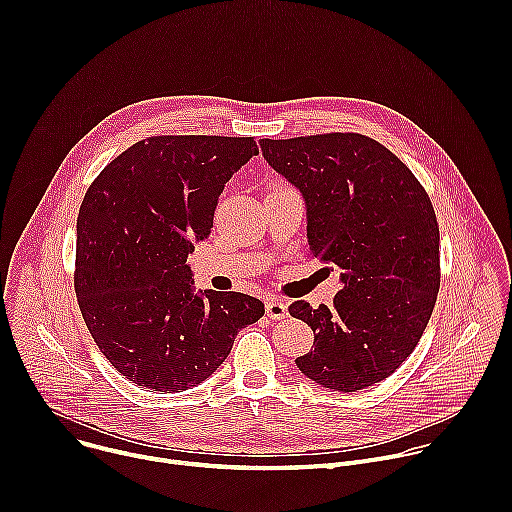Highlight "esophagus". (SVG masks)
<instances>
[{
    "label": "esophagus",
    "instance_id": "34e87169",
    "mask_svg": "<svg viewBox=\"0 0 512 512\" xmlns=\"http://www.w3.org/2000/svg\"><path fill=\"white\" fill-rule=\"evenodd\" d=\"M265 314L271 320H281L287 318V302L281 298H267L265 302Z\"/></svg>",
    "mask_w": 512,
    "mask_h": 512
}]
</instances>
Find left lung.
Masks as SVG:
<instances>
[{"label":"left lung","instance_id":"8db88e82","mask_svg":"<svg viewBox=\"0 0 512 512\" xmlns=\"http://www.w3.org/2000/svg\"><path fill=\"white\" fill-rule=\"evenodd\" d=\"M259 145L306 200L310 251L342 269L332 310L289 306L314 330L298 369L340 393L385 381L417 346L440 291V229L427 192L385 145L358 133Z\"/></svg>","mask_w":512,"mask_h":512}]
</instances>
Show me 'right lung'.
<instances>
[{"instance_id":"add662e5","label":"right lung","mask_w":512,"mask_h":512,"mask_svg":"<svg viewBox=\"0 0 512 512\" xmlns=\"http://www.w3.org/2000/svg\"><path fill=\"white\" fill-rule=\"evenodd\" d=\"M253 137L162 135L117 156L85 194L75 291L113 367L139 387L180 393L206 381L241 328L263 314L239 291H194L186 263L212 229L218 196L257 156Z\"/></svg>"}]
</instances>
